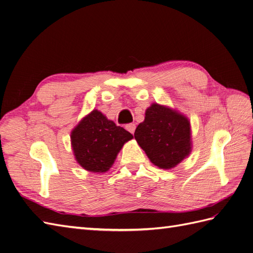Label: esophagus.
Segmentation results:
<instances>
[{
  "instance_id": "obj_1",
  "label": "esophagus",
  "mask_w": 253,
  "mask_h": 253,
  "mask_svg": "<svg viewBox=\"0 0 253 253\" xmlns=\"http://www.w3.org/2000/svg\"><path fill=\"white\" fill-rule=\"evenodd\" d=\"M126 128L127 129V131H128L129 133L134 134V132H135V128H136V126H135L134 124H128V125H126Z\"/></svg>"
}]
</instances>
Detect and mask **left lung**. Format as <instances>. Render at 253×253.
<instances>
[{
  "label": "left lung",
  "instance_id": "obj_1",
  "mask_svg": "<svg viewBox=\"0 0 253 253\" xmlns=\"http://www.w3.org/2000/svg\"><path fill=\"white\" fill-rule=\"evenodd\" d=\"M134 137L154 165L170 169L190 152V126L183 115L159 104L146 111Z\"/></svg>",
  "mask_w": 253,
  "mask_h": 253
}]
</instances>
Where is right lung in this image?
<instances>
[{
  "label": "right lung",
  "instance_id": "add662e5",
  "mask_svg": "<svg viewBox=\"0 0 253 253\" xmlns=\"http://www.w3.org/2000/svg\"><path fill=\"white\" fill-rule=\"evenodd\" d=\"M132 138L131 133L116 126L97 110L86 116L71 133L78 163L92 172L107 171L125 142Z\"/></svg>",
  "mask_w": 253,
  "mask_h": 253
}]
</instances>
